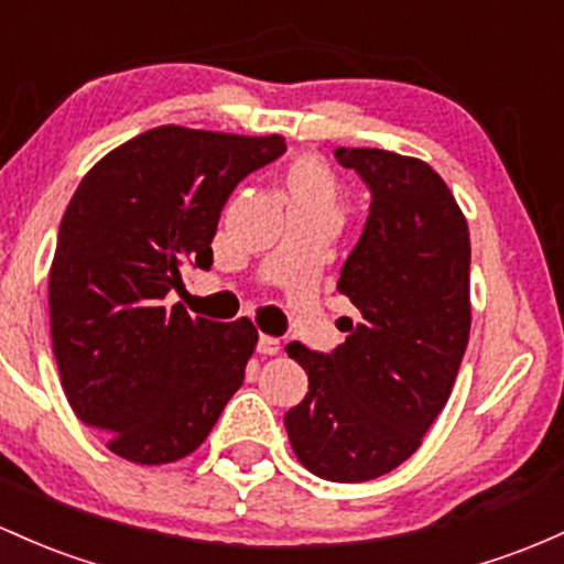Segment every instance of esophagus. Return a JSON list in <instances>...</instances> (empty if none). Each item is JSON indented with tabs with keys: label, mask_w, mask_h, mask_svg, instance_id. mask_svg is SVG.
<instances>
[{
	"label": "esophagus",
	"mask_w": 564,
	"mask_h": 564,
	"mask_svg": "<svg viewBox=\"0 0 564 564\" xmlns=\"http://www.w3.org/2000/svg\"><path fill=\"white\" fill-rule=\"evenodd\" d=\"M257 350L262 352V356H278V352H281V339L268 337V334H259Z\"/></svg>",
	"instance_id": "34e87169"
}]
</instances>
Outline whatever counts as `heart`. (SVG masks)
<instances>
[{
  "label": "heart",
  "mask_w": 564,
  "mask_h": 564,
  "mask_svg": "<svg viewBox=\"0 0 564 564\" xmlns=\"http://www.w3.org/2000/svg\"><path fill=\"white\" fill-rule=\"evenodd\" d=\"M289 208H311V212L339 214V187L337 178L324 160L313 154H302L286 169Z\"/></svg>",
  "instance_id": "b5f03b06"
}]
</instances>
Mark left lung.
<instances>
[{"mask_svg":"<svg viewBox=\"0 0 564 564\" xmlns=\"http://www.w3.org/2000/svg\"><path fill=\"white\" fill-rule=\"evenodd\" d=\"M334 158L372 189L337 283L361 321H348L329 356L289 345L311 386L283 420L307 471L352 485L401 466L453 393L471 332V238L455 195L423 160L345 147Z\"/></svg>","mask_w":564,"mask_h":564,"instance_id":"8db88e82","label":"left lung"}]
</instances>
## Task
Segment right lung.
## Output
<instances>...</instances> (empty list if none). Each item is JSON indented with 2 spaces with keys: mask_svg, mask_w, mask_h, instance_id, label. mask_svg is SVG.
<instances>
[{
  "mask_svg": "<svg viewBox=\"0 0 564 564\" xmlns=\"http://www.w3.org/2000/svg\"><path fill=\"white\" fill-rule=\"evenodd\" d=\"M286 152L283 135L160 126L104 154L61 219L51 268L53 352L66 399L115 455L163 466L195 453L243 386L249 318H192L165 294L182 264L208 270L240 178Z\"/></svg>",
  "mask_w": 564,
  "mask_h": 564,
  "instance_id": "right-lung-1",
  "label": "right lung"
}]
</instances>
